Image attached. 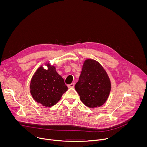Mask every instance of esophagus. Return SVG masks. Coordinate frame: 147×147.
Here are the masks:
<instances>
[{"label":"esophagus","instance_id":"esophagus-1","mask_svg":"<svg viewBox=\"0 0 147 147\" xmlns=\"http://www.w3.org/2000/svg\"><path fill=\"white\" fill-rule=\"evenodd\" d=\"M67 87H68L69 88H74V83L72 82L71 84H69V85L67 86Z\"/></svg>","mask_w":147,"mask_h":147}]
</instances>
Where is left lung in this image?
<instances>
[{
    "mask_svg": "<svg viewBox=\"0 0 147 147\" xmlns=\"http://www.w3.org/2000/svg\"><path fill=\"white\" fill-rule=\"evenodd\" d=\"M111 88L110 80L101 65L94 60H86L75 85L82 103L91 108L102 106L107 101Z\"/></svg>",
    "mask_w": 147,
    "mask_h": 147,
    "instance_id": "1",
    "label": "left lung"
}]
</instances>
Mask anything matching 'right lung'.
Wrapping results in <instances>:
<instances>
[{
    "instance_id": "right-lung-1",
    "label": "right lung",
    "mask_w": 147,
    "mask_h": 147,
    "mask_svg": "<svg viewBox=\"0 0 147 147\" xmlns=\"http://www.w3.org/2000/svg\"><path fill=\"white\" fill-rule=\"evenodd\" d=\"M48 69L40 67L33 76L30 84V92L35 100L46 107L53 106L60 99L68 88L55 66Z\"/></svg>"
}]
</instances>
